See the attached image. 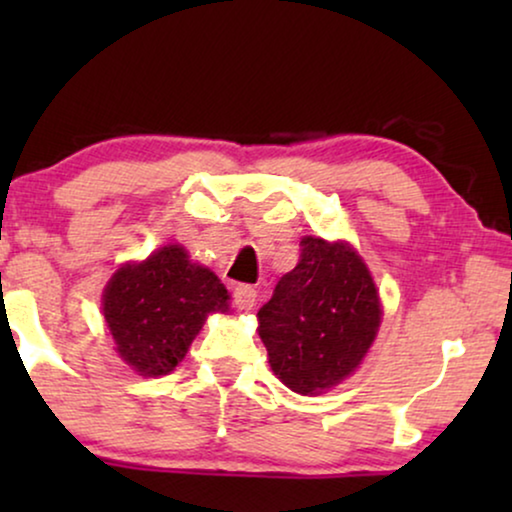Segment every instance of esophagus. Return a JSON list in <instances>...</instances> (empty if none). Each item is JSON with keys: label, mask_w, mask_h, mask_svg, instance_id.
Returning a JSON list of instances; mask_svg holds the SVG:
<instances>
[{"label": "esophagus", "mask_w": 512, "mask_h": 512, "mask_svg": "<svg viewBox=\"0 0 512 512\" xmlns=\"http://www.w3.org/2000/svg\"><path fill=\"white\" fill-rule=\"evenodd\" d=\"M233 300H235L237 310H251L256 303V289L249 284H237L233 289Z\"/></svg>", "instance_id": "obj_1"}]
</instances>
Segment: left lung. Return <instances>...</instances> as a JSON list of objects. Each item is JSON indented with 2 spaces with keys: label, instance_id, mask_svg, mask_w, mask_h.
I'll list each match as a JSON object with an SVG mask.
<instances>
[{
  "label": "left lung",
  "instance_id": "left-lung-1",
  "mask_svg": "<svg viewBox=\"0 0 512 512\" xmlns=\"http://www.w3.org/2000/svg\"><path fill=\"white\" fill-rule=\"evenodd\" d=\"M382 321L363 258L347 242L300 240V261L258 310L270 368L300 396L335 387L359 368Z\"/></svg>",
  "mask_w": 512,
  "mask_h": 512
}]
</instances>
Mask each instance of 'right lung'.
<instances>
[{
    "mask_svg": "<svg viewBox=\"0 0 512 512\" xmlns=\"http://www.w3.org/2000/svg\"><path fill=\"white\" fill-rule=\"evenodd\" d=\"M102 312L118 356L135 373L160 377L179 366L207 314L228 312V291L181 244H167L114 272Z\"/></svg>",
    "mask_w": 512,
    "mask_h": 512,
    "instance_id": "right-lung-1",
    "label": "right lung"
}]
</instances>
